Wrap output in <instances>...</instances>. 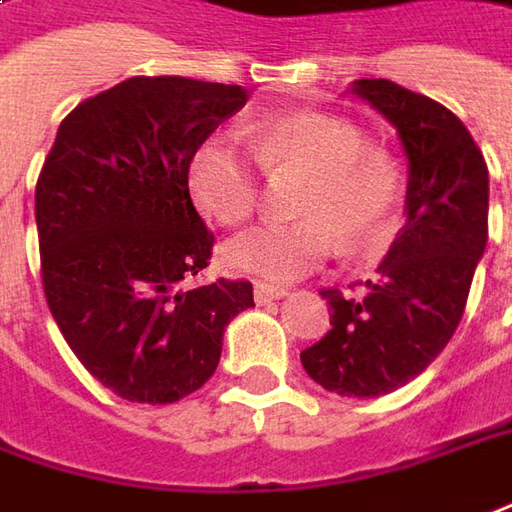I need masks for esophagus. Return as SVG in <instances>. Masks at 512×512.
<instances>
[{
    "mask_svg": "<svg viewBox=\"0 0 512 512\" xmlns=\"http://www.w3.org/2000/svg\"><path fill=\"white\" fill-rule=\"evenodd\" d=\"M287 290L284 287H273V284H256L253 287V298L256 303H270V301H278V298H284Z\"/></svg>",
    "mask_w": 512,
    "mask_h": 512,
    "instance_id": "1",
    "label": "esophagus"
}]
</instances>
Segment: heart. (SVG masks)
I'll use <instances>...</instances> for the list:
<instances>
[{"mask_svg": "<svg viewBox=\"0 0 512 512\" xmlns=\"http://www.w3.org/2000/svg\"><path fill=\"white\" fill-rule=\"evenodd\" d=\"M248 147L267 175H303L295 222H262L225 245V262L264 281H295L329 259L337 239L365 248L393 225L401 172L362 130L323 114L270 119L250 130ZM189 195L209 217L236 225L259 200V172L234 142L211 136L186 167Z\"/></svg>", "mask_w": 512, "mask_h": 512, "instance_id": "1", "label": "heart"}]
</instances>
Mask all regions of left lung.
Returning a JSON list of instances; mask_svg holds the SVG:
<instances>
[{"label":"left lung","mask_w":512,"mask_h":512,"mask_svg":"<svg viewBox=\"0 0 512 512\" xmlns=\"http://www.w3.org/2000/svg\"><path fill=\"white\" fill-rule=\"evenodd\" d=\"M351 91L398 130L407 153V222L362 298L323 290L331 329L301 351L331 393L373 398L412 382L460 326L488 242V164L449 108L390 80Z\"/></svg>","instance_id":"left-lung-1"}]
</instances>
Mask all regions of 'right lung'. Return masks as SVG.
<instances>
[{"instance_id":"right-lung-1","label":"right lung","mask_w":512,"mask_h":512,"mask_svg":"<svg viewBox=\"0 0 512 512\" xmlns=\"http://www.w3.org/2000/svg\"><path fill=\"white\" fill-rule=\"evenodd\" d=\"M248 102L242 86L130 77L80 102L35 186L49 312L86 370L136 404H172L209 382L225 326L253 306L250 281L183 290L214 234L186 167Z\"/></svg>"}]
</instances>
